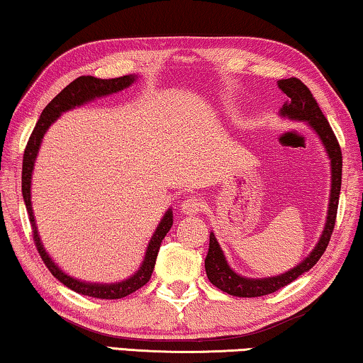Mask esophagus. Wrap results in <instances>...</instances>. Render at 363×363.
<instances>
[{
    "label": "esophagus",
    "instance_id": "esophagus-1",
    "mask_svg": "<svg viewBox=\"0 0 363 363\" xmlns=\"http://www.w3.org/2000/svg\"><path fill=\"white\" fill-rule=\"evenodd\" d=\"M203 202L197 197H187L181 203V210L186 213V215H197V213L202 211Z\"/></svg>",
    "mask_w": 363,
    "mask_h": 363
}]
</instances>
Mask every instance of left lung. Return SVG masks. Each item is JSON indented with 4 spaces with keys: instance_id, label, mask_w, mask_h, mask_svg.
Instances as JSON below:
<instances>
[{
    "instance_id": "left-lung-1",
    "label": "left lung",
    "mask_w": 363,
    "mask_h": 363,
    "mask_svg": "<svg viewBox=\"0 0 363 363\" xmlns=\"http://www.w3.org/2000/svg\"><path fill=\"white\" fill-rule=\"evenodd\" d=\"M278 87L287 95V103L281 108V114L291 119L307 121L312 125L316 134L320 135L321 142L328 152V157L331 158V172H333V184H331V197H330V210H328V220L325 231L321 234L320 242L316 244L312 254L306 260L291 272H287L274 278L264 279H249L242 276L235 274L231 268L228 267L226 258L223 255V250L215 234H210V249L208 255L205 258V269L208 276L210 283L216 286L223 292H228L229 296L235 297H260L272 294L281 287L287 286L292 281L297 279L302 273L308 272L313 264L320 260L321 255L325 254L328 244H330L331 234L335 231L336 215H337V203H339V192H341V179H342V153L339 142L333 132L330 123L321 113L318 103L313 99L312 91L302 80L297 77L279 80Z\"/></svg>"
}]
</instances>
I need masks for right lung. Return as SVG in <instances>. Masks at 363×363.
<instances>
[{
	"mask_svg": "<svg viewBox=\"0 0 363 363\" xmlns=\"http://www.w3.org/2000/svg\"><path fill=\"white\" fill-rule=\"evenodd\" d=\"M134 80H135V76H123L116 79H96L91 76H80L76 80H72L66 89H62L60 94H57L47 106H45L42 114H40V119L37 121L35 128H33L30 137H28V142L24 150V158H22V195H24L26 208L28 213V221H30V226H32L33 244H35L40 257H42L43 263L47 264V268L50 269L51 274H53L57 281H61L66 287H69V289L76 291L82 296L96 297V298H123L125 296L132 294V292H135L137 289H140L142 286H145L152 278L161 240L164 239V235L168 234V231L172 226V211L171 210L166 211V215L163 216L160 226L153 234L150 244H148L145 260H143L139 272L132 276V278L116 284L82 283V281H77L71 278V276H67L66 273H62L61 269L51 262V258L48 257L47 252H45L42 242H40L35 220H33L32 205H30V177H32L33 163H35L40 143H42L45 132H47V129L55 123L61 113L84 105V103L94 100L96 96L116 94V91L129 87Z\"/></svg>",
	"mask_w": 363,
	"mask_h": 363,
	"instance_id": "add662e5",
	"label": "right lung"
}]
</instances>
